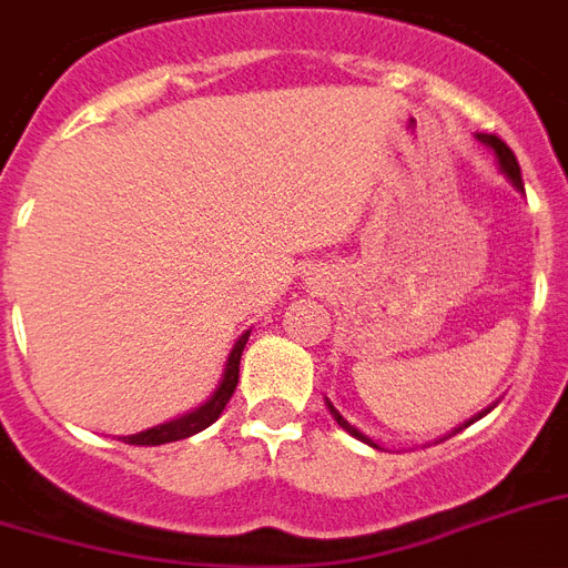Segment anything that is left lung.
<instances>
[{
    "label": "left lung",
    "mask_w": 568,
    "mask_h": 568,
    "mask_svg": "<svg viewBox=\"0 0 568 568\" xmlns=\"http://www.w3.org/2000/svg\"><path fill=\"white\" fill-rule=\"evenodd\" d=\"M475 138H477V141H480V144L486 146V150H489V153L495 155V162H498V171L504 173V180L510 182L513 189L519 191V194H525V182H521L519 162H516V155H513V150H510V146L504 144L501 138H495V135H480V132H477ZM324 400H327V409H329V415H333V422H336L338 427H342V430H347V433H351V436H356V439H359V442H365V445H372V448H379V445H377V442L372 439V436H365L363 430H356L354 424L347 422L345 415L338 413L336 406L329 404V397H324ZM493 406H495V404H493ZM493 406H486L484 413H477L475 418H468L466 424H459V427H454V430H450L448 436H442V439H436V442H445V439H450V436H454V433H459V430H463V427H468V424H471V422H477V418H484V415L489 413V409H493Z\"/></svg>",
    "instance_id": "obj_1"
}]
</instances>
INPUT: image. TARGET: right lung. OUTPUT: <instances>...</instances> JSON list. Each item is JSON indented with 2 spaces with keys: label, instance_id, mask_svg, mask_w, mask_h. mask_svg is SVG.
Listing matches in <instances>:
<instances>
[{
  "label": "right lung",
  "instance_id": "obj_1",
  "mask_svg": "<svg viewBox=\"0 0 568 568\" xmlns=\"http://www.w3.org/2000/svg\"><path fill=\"white\" fill-rule=\"evenodd\" d=\"M247 338H250V329L247 333H241L235 347H232L230 356H226V368H223L221 383H217V388H214L212 397H209L205 404H200L196 409H191V413L180 415V418H173V422L155 424V427H150V430L123 436V442H129V445H164V442L189 439V436H194V433L205 430L209 424L217 422L223 413V406L230 404L232 392H235V386H239V365H241V354H244Z\"/></svg>",
  "mask_w": 568,
  "mask_h": 568
}]
</instances>
